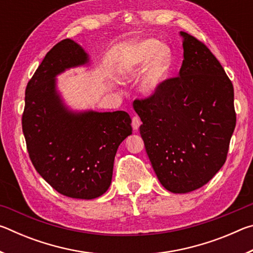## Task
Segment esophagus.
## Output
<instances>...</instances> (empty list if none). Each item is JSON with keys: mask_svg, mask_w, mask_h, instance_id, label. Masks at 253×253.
<instances>
[{"mask_svg": "<svg viewBox=\"0 0 253 253\" xmlns=\"http://www.w3.org/2000/svg\"><path fill=\"white\" fill-rule=\"evenodd\" d=\"M131 126H132V129L135 131H137L139 129V126H140V119L139 117H132V122H131Z\"/></svg>", "mask_w": 253, "mask_h": 253, "instance_id": "34e87169", "label": "esophagus"}]
</instances>
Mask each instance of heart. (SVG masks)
I'll use <instances>...</instances> for the list:
<instances>
[{
	"mask_svg": "<svg viewBox=\"0 0 253 253\" xmlns=\"http://www.w3.org/2000/svg\"><path fill=\"white\" fill-rule=\"evenodd\" d=\"M119 65L128 78H135L144 71L139 81V92L144 97L153 98L169 78L172 57L168 46L149 38L136 42L124 51Z\"/></svg>",
	"mask_w": 253,
	"mask_h": 253,
	"instance_id": "1",
	"label": "heart"
}]
</instances>
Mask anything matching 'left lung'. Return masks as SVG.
I'll list each match as a JSON object with an SVG mask.
<instances>
[{
	"instance_id": "left-lung-1",
	"label": "left lung",
	"mask_w": 253,
	"mask_h": 253,
	"mask_svg": "<svg viewBox=\"0 0 253 253\" xmlns=\"http://www.w3.org/2000/svg\"><path fill=\"white\" fill-rule=\"evenodd\" d=\"M183 62L156 96L135 100L145 148L158 181L188 193L219 172L235 127L233 85L202 42L179 32Z\"/></svg>"
}]
</instances>
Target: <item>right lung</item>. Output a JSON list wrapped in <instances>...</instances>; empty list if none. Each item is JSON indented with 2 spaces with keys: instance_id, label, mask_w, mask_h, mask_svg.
Here are the masks:
<instances>
[{
  "instance_id": "right-lung-1",
  "label": "right lung",
  "mask_w": 253,
  "mask_h": 253,
  "mask_svg": "<svg viewBox=\"0 0 253 253\" xmlns=\"http://www.w3.org/2000/svg\"><path fill=\"white\" fill-rule=\"evenodd\" d=\"M90 66L83 46L62 40L46 53L25 90L22 128L32 164L55 191L72 199L92 200L108 190L117 149L132 132L126 111L77 110L63 99L57 77Z\"/></svg>"
}]
</instances>
